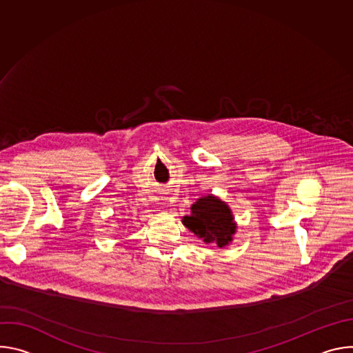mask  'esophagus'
<instances>
[{
	"label": "esophagus",
	"mask_w": 353,
	"mask_h": 353,
	"mask_svg": "<svg viewBox=\"0 0 353 353\" xmlns=\"http://www.w3.org/2000/svg\"><path fill=\"white\" fill-rule=\"evenodd\" d=\"M163 199H166V198H163Z\"/></svg>",
	"instance_id": "34e87169"
}]
</instances>
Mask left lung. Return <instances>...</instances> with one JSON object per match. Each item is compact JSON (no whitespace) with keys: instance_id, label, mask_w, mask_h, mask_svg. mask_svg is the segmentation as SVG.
I'll return each mask as SVG.
<instances>
[{"instance_id":"8db88e82","label":"left lung","mask_w":353,"mask_h":353,"mask_svg":"<svg viewBox=\"0 0 353 353\" xmlns=\"http://www.w3.org/2000/svg\"><path fill=\"white\" fill-rule=\"evenodd\" d=\"M190 210V215L183 216L181 222L198 239L219 248L233 241L237 223L230 207L219 196L214 194L201 196Z\"/></svg>"}]
</instances>
